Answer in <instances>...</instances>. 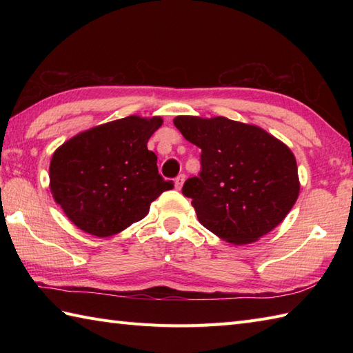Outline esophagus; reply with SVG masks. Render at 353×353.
Masks as SVG:
<instances>
[{
  "label": "esophagus",
  "mask_w": 353,
  "mask_h": 353,
  "mask_svg": "<svg viewBox=\"0 0 353 353\" xmlns=\"http://www.w3.org/2000/svg\"><path fill=\"white\" fill-rule=\"evenodd\" d=\"M183 183H185V174H179V176L176 177V181H174L176 190H181L182 186H183Z\"/></svg>",
  "instance_id": "34e87169"
}]
</instances>
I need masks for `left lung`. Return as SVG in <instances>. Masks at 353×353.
Here are the masks:
<instances>
[{"label": "left lung", "mask_w": 353, "mask_h": 353, "mask_svg": "<svg viewBox=\"0 0 353 353\" xmlns=\"http://www.w3.org/2000/svg\"><path fill=\"white\" fill-rule=\"evenodd\" d=\"M201 148L199 177L185 182L199 221L232 244L258 241L283 221L301 191L296 157L258 125L226 117L174 118Z\"/></svg>", "instance_id": "8db88e82"}]
</instances>
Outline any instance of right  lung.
<instances>
[{
    "label": "right lung",
    "mask_w": 353,
    "mask_h": 353,
    "mask_svg": "<svg viewBox=\"0 0 353 353\" xmlns=\"http://www.w3.org/2000/svg\"><path fill=\"white\" fill-rule=\"evenodd\" d=\"M161 117L130 115L81 132L59 147L50 162V190L72 224L108 238L144 219L152 201L172 182L157 172L147 148Z\"/></svg>",
    "instance_id": "obj_1"
}]
</instances>
